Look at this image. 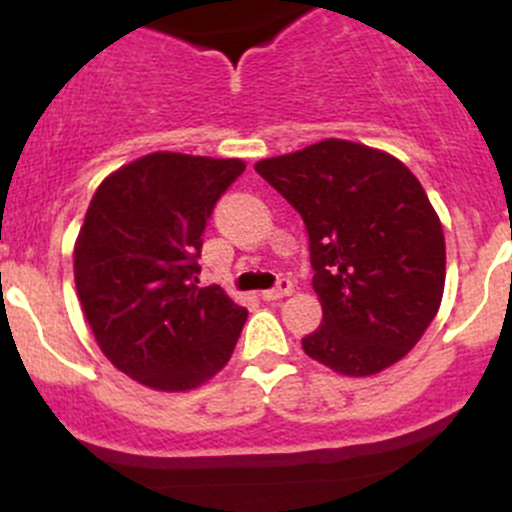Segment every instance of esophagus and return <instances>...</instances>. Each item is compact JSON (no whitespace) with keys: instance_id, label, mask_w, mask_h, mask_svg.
<instances>
[{"instance_id":"esophagus-1","label":"esophagus","mask_w":512,"mask_h":512,"mask_svg":"<svg viewBox=\"0 0 512 512\" xmlns=\"http://www.w3.org/2000/svg\"><path fill=\"white\" fill-rule=\"evenodd\" d=\"M287 294H292V282L282 277V280L277 282V287L265 289V292H262L260 297L265 299V302H272V299H282V297H287Z\"/></svg>"}]
</instances>
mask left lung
Here are the masks:
<instances>
[{"instance_id":"1","label":"left lung","mask_w":512,"mask_h":512,"mask_svg":"<svg viewBox=\"0 0 512 512\" xmlns=\"http://www.w3.org/2000/svg\"><path fill=\"white\" fill-rule=\"evenodd\" d=\"M255 170L302 215L322 324L304 354L344 376L389 369L436 317L446 240L418 178L376 148L327 138Z\"/></svg>"}]
</instances>
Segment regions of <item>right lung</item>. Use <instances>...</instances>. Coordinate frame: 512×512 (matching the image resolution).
Masks as SVG:
<instances>
[{
  "instance_id": "add662e5",
  "label": "right lung",
  "mask_w": 512,
  "mask_h": 512,
  "mask_svg": "<svg viewBox=\"0 0 512 512\" xmlns=\"http://www.w3.org/2000/svg\"><path fill=\"white\" fill-rule=\"evenodd\" d=\"M240 158L158 151L108 175L74 245L81 309L106 359L156 391H190L230 361L247 309L198 287L200 247Z\"/></svg>"
}]
</instances>
